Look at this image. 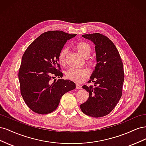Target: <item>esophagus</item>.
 <instances>
[{
	"label": "esophagus",
	"instance_id": "1",
	"mask_svg": "<svg viewBox=\"0 0 146 146\" xmlns=\"http://www.w3.org/2000/svg\"><path fill=\"white\" fill-rule=\"evenodd\" d=\"M76 88L78 90H80V89H82V86L80 85H79V84H77Z\"/></svg>",
	"mask_w": 146,
	"mask_h": 146
}]
</instances>
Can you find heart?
I'll list each match as a JSON object with an SVG mask.
<instances>
[{
  "label": "heart",
  "mask_w": 146,
  "mask_h": 146,
  "mask_svg": "<svg viewBox=\"0 0 146 146\" xmlns=\"http://www.w3.org/2000/svg\"><path fill=\"white\" fill-rule=\"evenodd\" d=\"M78 52L85 58H88L91 54L92 48L89 43L86 41L78 42L76 46ZM68 49L63 48L60 50L58 56V61L60 65L64 66L66 63V57L67 55ZM88 63L93 65V60H88ZM66 77L70 80L77 83H82L85 81L90 75V70L87 68H70L66 73Z\"/></svg>",
  "instance_id": "b5f03b06"
}]
</instances>
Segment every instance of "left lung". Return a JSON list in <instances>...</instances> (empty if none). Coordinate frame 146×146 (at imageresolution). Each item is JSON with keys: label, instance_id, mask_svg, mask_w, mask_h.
I'll use <instances>...</instances> for the list:
<instances>
[{"label": "left lung", "instance_id": "1", "mask_svg": "<svg viewBox=\"0 0 146 146\" xmlns=\"http://www.w3.org/2000/svg\"><path fill=\"white\" fill-rule=\"evenodd\" d=\"M82 36L94 44L97 64L88 81L94 82V86H82L89 92V98L80 108L88 116L103 117L112 111L122 96L123 64L115 45L108 38L98 33Z\"/></svg>", "mask_w": 146, "mask_h": 146}]
</instances>
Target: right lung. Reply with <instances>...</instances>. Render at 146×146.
<instances>
[{"label":"right lung","mask_w":146,"mask_h":146,"mask_svg":"<svg viewBox=\"0 0 146 146\" xmlns=\"http://www.w3.org/2000/svg\"><path fill=\"white\" fill-rule=\"evenodd\" d=\"M76 36L60 30L41 34L28 47L22 58L19 70L21 93L25 104L35 113L45 114L55 111L66 92L74 90L76 83L61 78L59 52L66 41Z\"/></svg>","instance_id":"add662e5"}]
</instances>
